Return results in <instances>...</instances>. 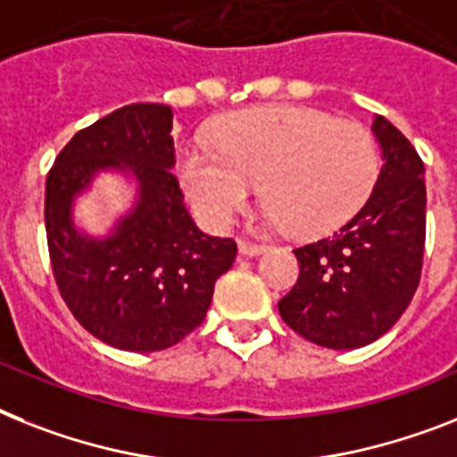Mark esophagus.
Segmentation results:
<instances>
[{
  "label": "esophagus",
  "instance_id": "esophagus-1",
  "mask_svg": "<svg viewBox=\"0 0 457 457\" xmlns=\"http://www.w3.org/2000/svg\"><path fill=\"white\" fill-rule=\"evenodd\" d=\"M237 250L245 256H256L262 254V252H266V245L252 243V240H237Z\"/></svg>",
  "mask_w": 457,
  "mask_h": 457
}]
</instances>
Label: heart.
Returning a JSON list of instances; mask_svg holds the SVG:
<instances>
[{
    "label": "heart",
    "instance_id": "b5f03b06",
    "mask_svg": "<svg viewBox=\"0 0 457 457\" xmlns=\"http://www.w3.org/2000/svg\"><path fill=\"white\" fill-rule=\"evenodd\" d=\"M210 145L212 152L182 149L179 177L214 226L231 220L259 184L270 221L320 236L355 217L380 175L378 142L367 126L305 107L245 112L217 128Z\"/></svg>",
    "mask_w": 457,
    "mask_h": 457
}]
</instances>
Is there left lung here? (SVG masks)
Wrapping results in <instances>:
<instances>
[{"instance_id":"left-lung-1","label":"left lung","mask_w":457,"mask_h":457,"mask_svg":"<svg viewBox=\"0 0 457 457\" xmlns=\"http://www.w3.org/2000/svg\"><path fill=\"white\" fill-rule=\"evenodd\" d=\"M373 133L386 158L373 194L334 236L294 250L299 280L278 303L296 334L324 348H361L390 331L423 270L425 165L383 116Z\"/></svg>"}]
</instances>
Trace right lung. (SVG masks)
<instances>
[{"label":"right lung","mask_w":457,"mask_h":457,"mask_svg":"<svg viewBox=\"0 0 457 457\" xmlns=\"http://www.w3.org/2000/svg\"><path fill=\"white\" fill-rule=\"evenodd\" d=\"M172 109L126 104L79 130L46 177V240L58 292L93 337L130 353L182 341L205 320L214 282L236 262L233 237L198 231L184 205L172 145ZM130 169L140 203L104 241L81 237L71 198L96 169Z\"/></svg>","instance_id":"right-lung-1"}]
</instances>
